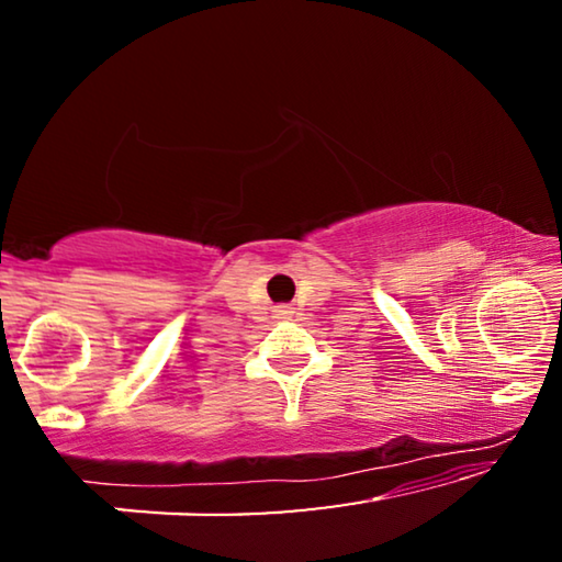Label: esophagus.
I'll use <instances>...</instances> for the list:
<instances>
[{"label":"esophagus","mask_w":562,"mask_h":562,"mask_svg":"<svg viewBox=\"0 0 562 562\" xmlns=\"http://www.w3.org/2000/svg\"><path fill=\"white\" fill-rule=\"evenodd\" d=\"M273 314H276V319H289L291 317V314H294V310H291V306H276V310H273Z\"/></svg>","instance_id":"esophagus-1"}]
</instances>
